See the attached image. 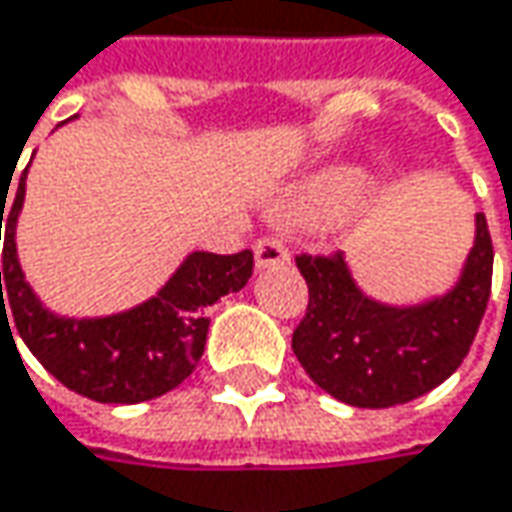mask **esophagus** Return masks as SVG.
<instances>
[{
	"instance_id": "1",
	"label": "esophagus",
	"mask_w": 512,
	"mask_h": 512,
	"mask_svg": "<svg viewBox=\"0 0 512 512\" xmlns=\"http://www.w3.org/2000/svg\"><path fill=\"white\" fill-rule=\"evenodd\" d=\"M289 263V252L284 249L281 240L275 237H260L255 243V266L257 269H272V266H284Z\"/></svg>"
}]
</instances>
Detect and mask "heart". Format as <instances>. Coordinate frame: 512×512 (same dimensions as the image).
<instances>
[{
    "label": "heart",
    "instance_id": "heart-1",
    "mask_svg": "<svg viewBox=\"0 0 512 512\" xmlns=\"http://www.w3.org/2000/svg\"><path fill=\"white\" fill-rule=\"evenodd\" d=\"M365 185H368V179H365L362 170L339 167V170H330V173L318 176L316 182L310 185V191H307V199H310L313 205L333 208V205H345V202H350Z\"/></svg>",
    "mask_w": 512,
    "mask_h": 512
}]
</instances>
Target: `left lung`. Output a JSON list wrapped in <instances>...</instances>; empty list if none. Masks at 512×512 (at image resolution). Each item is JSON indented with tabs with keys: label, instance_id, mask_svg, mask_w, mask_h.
I'll list each match as a JSON object with an SVG mask.
<instances>
[{
	"label": "left lung",
	"instance_id": "obj_1",
	"mask_svg": "<svg viewBox=\"0 0 512 512\" xmlns=\"http://www.w3.org/2000/svg\"><path fill=\"white\" fill-rule=\"evenodd\" d=\"M310 286L292 333L301 368L330 397L356 408L411 403L455 374L484 318L493 240L475 214V240L458 281L417 304H385L356 284L345 255L295 257Z\"/></svg>",
	"mask_w": 512,
	"mask_h": 512
}]
</instances>
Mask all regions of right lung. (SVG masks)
Here are the masks:
<instances>
[{
  "mask_svg": "<svg viewBox=\"0 0 512 512\" xmlns=\"http://www.w3.org/2000/svg\"><path fill=\"white\" fill-rule=\"evenodd\" d=\"M25 176L28 167L19 176L14 205L5 218L1 214L8 194L0 196V226H5L0 324L8 321L4 310L8 306L19 339L43 362L48 374L95 403L133 406L173 391L202 359L211 324L205 310L228 292H240L249 284L255 266L252 252H191L153 298L130 310L112 316H60L48 310L25 281L16 255V220L25 202Z\"/></svg>",
  "mask_w": 512,
  "mask_h": 512,
  "instance_id": "add662e5",
  "label": "right lung"
}]
</instances>
